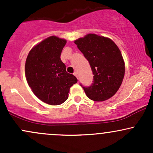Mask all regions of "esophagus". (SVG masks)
Segmentation results:
<instances>
[{"label": "esophagus", "instance_id": "obj_1", "mask_svg": "<svg viewBox=\"0 0 153 153\" xmlns=\"http://www.w3.org/2000/svg\"><path fill=\"white\" fill-rule=\"evenodd\" d=\"M73 75H75V77H76V78H78V74H77V73H76V72H74V73H73Z\"/></svg>", "mask_w": 153, "mask_h": 153}]
</instances>
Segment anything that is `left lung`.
I'll use <instances>...</instances> for the list:
<instances>
[{"label":"left lung","instance_id":"obj_1","mask_svg":"<svg viewBox=\"0 0 153 153\" xmlns=\"http://www.w3.org/2000/svg\"><path fill=\"white\" fill-rule=\"evenodd\" d=\"M88 59L94 74V83L82 87L89 99L94 101L109 99L120 88L125 65L121 51L111 39L88 34L74 42Z\"/></svg>","mask_w":153,"mask_h":153}]
</instances>
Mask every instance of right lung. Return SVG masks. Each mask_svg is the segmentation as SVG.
Masks as SVG:
<instances>
[{
	"mask_svg": "<svg viewBox=\"0 0 153 153\" xmlns=\"http://www.w3.org/2000/svg\"><path fill=\"white\" fill-rule=\"evenodd\" d=\"M67 41L51 36L36 45L25 63L26 80L39 99L47 104H62L68 99L70 88L78 80L67 73L60 54Z\"/></svg>",
	"mask_w": 153,
	"mask_h": 153,
	"instance_id": "add662e5",
	"label": "right lung"
}]
</instances>
